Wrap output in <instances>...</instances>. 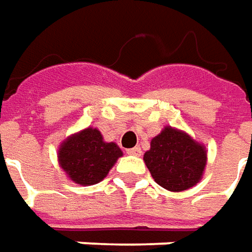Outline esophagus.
Here are the masks:
<instances>
[{"mask_svg": "<svg viewBox=\"0 0 252 252\" xmlns=\"http://www.w3.org/2000/svg\"><path fill=\"white\" fill-rule=\"evenodd\" d=\"M127 152H129L130 155L140 156V155H141V148H140V147H134V148L127 149Z\"/></svg>", "mask_w": 252, "mask_h": 252, "instance_id": "esophagus-1", "label": "esophagus"}]
</instances>
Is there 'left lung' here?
Returning <instances> with one entry per match:
<instances>
[{"instance_id": "left-lung-1", "label": "left lung", "mask_w": 252, "mask_h": 252, "mask_svg": "<svg viewBox=\"0 0 252 252\" xmlns=\"http://www.w3.org/2000/svg\"><path fill=\"white\" fill-rule=\"evenodd\" d=\"M144 160L156 184L167 190L181 192L202 178L207 154L187 133L167 126L152 138Z\"/></svg>"}]
</instances>
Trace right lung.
Here are the masks:
<instances>
[{
	"mask_svg": "<svg viewBox=\"0 0 252 252\" xmlns=\"http://www.w3.org/2000/svg\"><path fill=\"white\" fill-rule=\"evenodd\" d=\"M121 156L122 151L116 144L104 143L101 133L92 127L67 138L59 149L60 166L79 185L104 180Z\"/></svg>",
	"mask_w": 252,
	"mask_h": 252,
	"instance_id": "right-lung-1",
	"label": "right lung"
}]
</instances>
